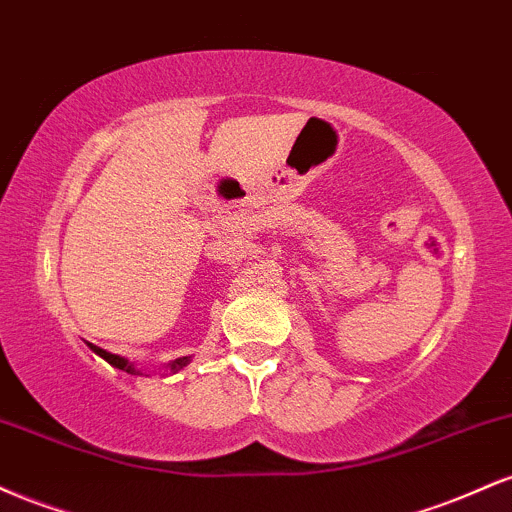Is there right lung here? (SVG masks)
Wrapping results in <instances>:
<instances>
[{"mask_svg": "<svg viewBox=\"0 0 512 512\" xmlns=\"http://www.w3.org/2000/svg\"><path fill=\"white\" fill-rule=\"evenodd\" d=\"M88 346H91V349L93 351H96V354L98 356H101V358H105V361H108L110 363V366H115V368H120V370H127V373H132V375H139V370H134L132 368V363H127L125 361V358H122V356H115V354H108V351H103L101 349V346H93V344H88ZM187 361H190V358H175V361L173 363H170V370H173V373H175V370H180V368H185L187 366Z\"/></svg>", "mask_w": 512, "mask_h": 512, "instance_id": "right-lung-1", "label": "right lung"}]
</instances>
